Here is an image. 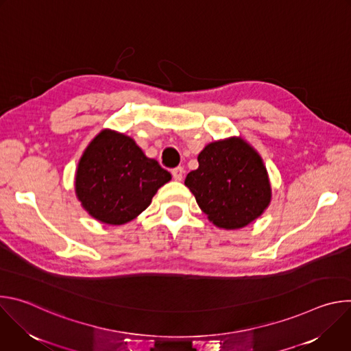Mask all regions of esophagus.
<instances>
[{
	"mask_svg": "<svg viewBox=\"0 0 351 351\" xmlns=\"http://www.w3.org/2000/svg\"><path fill=\"white\" fill-rule=\"evenodd\" d=\"M183 173H184V169L182 167H176L172 169V176L175 180H182L183 179Z\"/></svg>",
	"mask_w": 351,
	"mask_h": 351,
	"instance_id": "esophagus-1",
	"label": "esophagus"
}]
</instances>
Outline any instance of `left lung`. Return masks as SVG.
Segmentation results:
<instances>
[{
  "label": "left lung",
  "mask_w": 351,
  "mask_h": 351,
  "mask_svg": "<svg viewBox=\"0 0 351 351\" xmlns=\"http://www.w3.org/2000/svg\"><path fill=\"white\" fill-rule=\"evenodd\" d=\"M184 184L208 219L223 229L253 222L271 202V184L261 157L234 137L208 144Z\"/></svg>",
  "instance_id": "left-lung-1"
}]
</instances>
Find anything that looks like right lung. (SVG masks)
Returning a JSON list of instances; mask_svg holds the SVG:
<instances>
[{
  "mask_svg": "<svg viewBox=\"0 0 351 351\" xmlns=\"http://www.w3.org/2000/svg\"><path fill=\"white\" fill-rule=\"evenodd\" d=\"M171 173L147 158L133 138L104 130L86 148L76 172V194L84 210L108 225L143 213Z\"/></svg>",
  "mask_w": 351,
  "mask_h": 351,
  "instance_id": "1",
  "label": "right lung"
}]
</instances>
